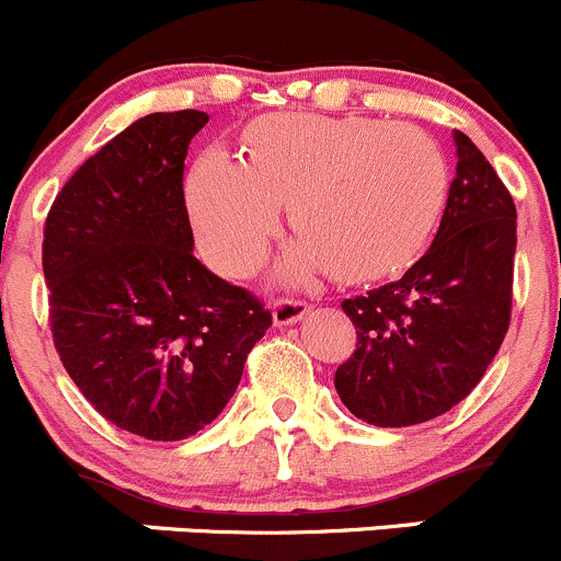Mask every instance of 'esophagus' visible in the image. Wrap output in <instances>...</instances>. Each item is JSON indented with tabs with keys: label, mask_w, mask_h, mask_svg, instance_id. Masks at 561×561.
Returning <instances> with one entry per match:
<instances>
[{
	"label": "esophagus",
	"mask_w": 561,
	"mask_h": 561,
	"mask_svg": "<svg viewBox=\"0 0 561 561\" xmlns=\"http://www.w3.org/2000/svg\"><path fill=\"white\" fill-rule=\"evenodd\" d=\"M310 305L302 302V299H275L273 305V321L278 327H288L297 324L302 316H308Z\"/></svg>",
	"instance_id": "esophagus-1"
}]
</instances>
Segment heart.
Listing matches in <instances>:
<instances>
[{"mask_svg": "<svg viewBox=\"0 0 561 561\" xmlns=\"http://www.w3.org/2000/svg\"><path fill=\"white\" fill-rule=\"evenodd\" d=\"M248 160L209 147L187 176V209L204 256L226 275L253 273L278 234L283 204L299 231L278 278L332 267L376 280L423 253L450 193L439 144L409 122L273 114L245 133Z\"/></svg>", "mask_w": 561, "mask_h": 561, "instance_id": "b5f03b06", "label": "heart"}]
</instances>
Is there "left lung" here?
<instances>
[{"instance_id":"1","label":"left lung","mask_w":561,"mask_h":561,"mask_svg":"<svg viewBox=\"0 0 561 561\" xmlns=\"http://www.w3.org/2000/svg\"><path fill=\"white\" fill-rule=\"evenodd\" d=\"M439 231L401 280L343 299L357 348L335 370L363 423L407 428L450 412L480 385L510 327L515 204L461 130Z\"/></svg>"}]
</instances>
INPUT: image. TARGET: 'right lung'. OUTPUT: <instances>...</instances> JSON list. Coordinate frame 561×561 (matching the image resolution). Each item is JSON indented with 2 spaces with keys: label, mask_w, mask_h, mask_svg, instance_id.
Here are the masks:
<instances>
[{
  "label": "right lung",
  "mask_w": 561,
  "mask_h": 561,
  "mask_svg": "<svg viewBox=\"0 0 561 561\" xmlns=\"http://www.w3.org/2000/svg\"><path fill=\"white\" fill-rule=\"evenodd\" d=\"M204 111H158L68 180L43 240L51 332L116 428L180 442L213 423L273 324L251 291L193 256L182 171Z\"/></svg>",
  "instance_id": "right-lung-1"
}]
</instances>
